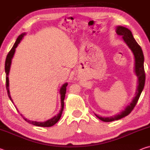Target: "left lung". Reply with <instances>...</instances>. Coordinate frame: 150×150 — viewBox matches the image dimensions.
Returning a JSON list of instances; mask_svg holds the SVG:
<instances>
[{"label":"left lung","mask_w":150,"mask_h":150,"mask_svg":"<svg viewBox=\"0 0 150 150\" xmlns=\"http://www.w3.org/2000/svg\"><path fill=\"white\" fill-rule=\"evenodd\" d=\"M116 34L118 35L122 36L124 42L126 43V44L128 45V47L132 51L134 55V57H135V72L136 73L137 77H138V88H137L136 95L134 98L132 102L130 103V105L127 106L125 110H123L120 114H118V115H116L115 116L108 118L100 117L98 115H95L98 119H100V120L103 122H106L117 120H119V119L128 116L133 110L134 108L135 107L137 103H138L142 91L144 89L146 81V73L144 66V57L141 47L139 46V45L136 42L135 39L134 38L130 30H128L125 27L118 26L116 28Z\"/></svg>","instance_id":"obj_1"}]
</instances>
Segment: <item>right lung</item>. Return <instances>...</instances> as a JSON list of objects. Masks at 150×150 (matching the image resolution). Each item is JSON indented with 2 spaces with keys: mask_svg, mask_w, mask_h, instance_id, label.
Here are the masks:
<instances>
[{
  "mask_svg": "<svg viewBox=\"0 0 150 150\" xmlns=\"http://www.w3.org/2000/svg\"><path fill=\"white\" fill-rule=\"evenodd\" d=\"M24 34H22L21 35H20L18 38L16 42L14 43V44L13 45V47H12V49L11 51L8 52V55H7L6 58V61H5V73H6V88L7 90V93H8V97L10 98V99L13 103L12 101V99L11 96V95H10V92H9V81H8V73H9V71H10V68H11V62H12V59L13 57V55L14 54L15 52V49H16V47L18 46L19 43L20 42V40L22 39V38L24 36ZM67 86V83H65L63 85L62 88L60 89V94H61V103H62V108H61L59 113L58 114L57 116H55L54 117H53L52 118L50 119L45 122H34V121H31L28 120V119L24 118V119L26 120L27 122H28L29 124H33L34 126H41V127H51L52 126H54L55 124H56L62 116V112L63 110V107H64V99H65V93H66V87ZM22 116V115H21Z\"/></svg>",
  "mask_w": 150,
  "mask_h": 150,
  "instance_id": "add662e5",
  "label": "right lung"
}]
</instances>
